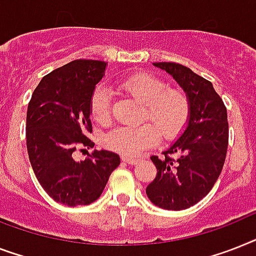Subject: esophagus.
<instances>
[{"mask_svg":"<svg viewBox=\"0 0 256 256\" xmlns=\"http://www.w3.org/2000/svg\"><path fill=\"white\" fill-rule=\"evenodd\" d=\"M121 159H122V162H124V163H128V164H135L136 162H138V159H135V158H130V156H122Z\"/></svg>","mask_w":256,"mask_h":256,"instance_id":"1","label":"esophagus"}]
</instances>
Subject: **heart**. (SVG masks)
Wrapping results in <instances>:
<instances>
[{"instance_id":"obj_1","label":"heart","mask_w":256,"mask_h":256,"mask_svg":"<svg viewBox=\"0 0 256 256\" xmlns=\"http://www.w3.org/2000/svg\"><path fill=\"white\" fill-rule=\"evenodd\" d=\"M118 88L143 102L142 121L136 128H116L104 138V146L124 156H135L160 140H174L182 135L190 118V100L182 86L148 72H136L118 82ZM90 116L97 124L110 122V98L102 88L94 89L89 101Z\"/></svg>"}]
</instances>
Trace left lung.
Listing matches in <instances>:
<instances>
[{
  "mask_svg": "<svg viewBox=\"0 0 256 256\" xmlns=\"http://www.w3.org/2000/svg\"><path fill=\"white\" fill-rule=\"evenodd\" d=\"M167 70L188 93L190 118L184 134L163 156H151L156 176L147 197L167 210H182L197 204L220 178L229 144L228 112L209 80L176 63H154Z\"/></svg>",
  "mask_w": 256,
  "mask_h": 256,
  "instance_id": "8db88e82",
  "label": "left lung"
}]
</instances>
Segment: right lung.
Masks as SVG:
<instances>
[{
	"instance_id": "add662e5",
	"label": "right lung",
	"mask_w": 256,
	"mask_h": 256,
	"mask_svg": "<svg viewBox=\"0 0 256 256\" xmlns=\"http://www.w3.org/2000/svg\"><path fill=\"white\" fill-rule=\"evenodd\" d=\"M106 63L78 59L46 74L31 96L26 117V144L39 184L56 202L89 205L101 196L120 156L93 151L76 162L74 151L92 148L89 101Z\"/></svg>"
}]
</instances>
